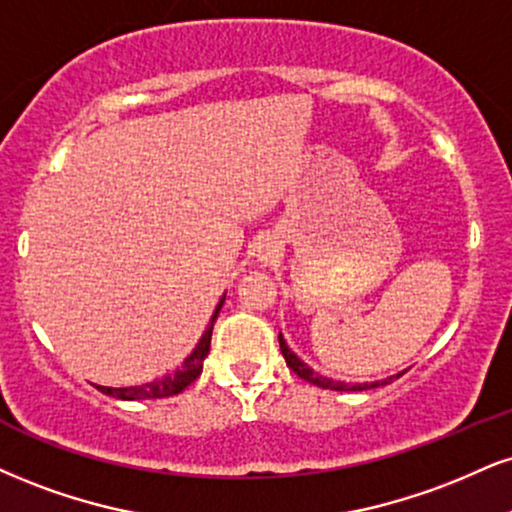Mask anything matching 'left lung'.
I'll use <instances>...</instances> for the list:
<instances>
[{"instance_id": "left-lung-1", "label": "left lung", "mask_w": 512, "mask_h": 512, "mask_svg": "<svg viewBox=\"0 0 512 512\" xmlns=\"http://www.w3.org/2000/svg\"><path fill=\"white\" fill-rule=\"evenodd\" d=\"M279 346H281V353H283V360H286V365L293 369L295 374H298L300 379H305V381H310V384H315V386H322V389H331V391H367V389H377V386H384V384H389V381H393V379H398L400 374H396V377H389V379H384V381H374V384H355V386H348V384H343V381H334V379H326V377H322V374H317V372H312L310 367L305 365L303 360H300L298 355L293 353L291 348L286 346V341H283V336L279 334Z\"/></svg>"}]
</instances>
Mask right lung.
<instances>
[{
	"mask_svg": "<svg viewBox=\"0 0 512 512\" xmlns=\"http://www.w3.org/2000/svg\"><path fill=\"white\" fill-rule=\"evenodd\" d=\"M221 305H224V298H221V303L217 305V310H214L212 322H209L207 331H205V334H202L200 343H197L193 353L186 357L183 367L176 369L174 374H169V377H164V379L150 381V384H145V386H128V389H109V386H97V389H100L102 393H107V396H116V398H121V400L169 398V396H176V393H181L183 389H188V386L193 384V381L202 374V365H205V357L209 353V343H212L214 319H217Z\"/></svg>",
	"mask_w": 512,
	"mask_h": 512,
	"instance_id": "obj_1",
	"label": "right lung"
}]
</instances>
